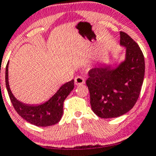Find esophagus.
<instances>
[{"label":"esophagus","instance_id":"1","mask_svg":"<svg viewBox=\"0 0 156 156\" xmlns=\"http://www.w3.org/2000/svg\"><path fill=\"white\" fill-rule=\"evenodd\" d=\"M85 81L84 79V78L81 76H78L75 78V84L76 85H83V84H85Z\"/></svg>","mask_w":156,"mask_h":156}]
</instances>
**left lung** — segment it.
<instances>
[{"label":"left lung","mask_w":156,"mask_h":156,"mask_svg":"<svg viewBox=\"0 0 156 156\" xmlns=\"http://www.w3.org/2000/svg\"><path fill=\"white\" fill-rule=\"evenodd\" d=\"M120 44L126 48V59L117 68L102 65L88 71L86 85L91 109L102 119L119 117L130 111L143 83L145 59L142 50L123 31H120Z\"/></svg>","instance_id":"8db88e82"}]
</instances>
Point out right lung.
<instances>
[{"mask_svg":"<svg viewBox=\"0 0 156 156\" xmlns=\"http://www.w3.org/2000/svg\"><path fill=\"white\" fill-rule=\"evenodd\" d=\"M8 63L5 71V82L10 99L15 111L24 120L32 125L47 127L57 124L63 115V104L65 98L74 88V80L65 83L51 98L44 104L30 105L19 101L13 95L8 83Z\"/></svg>","mask_w":156,"mask_h":156,"instance_id":"add662e5","label":"right lung"}]
</instances>
